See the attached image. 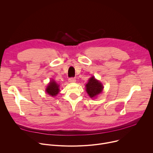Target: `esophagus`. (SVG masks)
Masks as SVG:
<instances>
[{
    "label": "esophagus",
    "mask_w": 153,
    "mask_h": 153,
    "mask_svg": "<svg viewBox=\"0 0 153 153\" xmlns=\"http://www.w3.org/2000/svg\"><path fill=\"white\" fill-rule=\"evenodd\" d=\"M68 81L69 82H75L76 81V79L75 78H69V80H68Z\"/></svg>",
    "instance_id": "obj_1"
}]
</instances>
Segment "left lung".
Wrapping results in <instances>:
<instances>
[{
	"label": "left lung",
	"instance_id": "1",
	"mask_svg": "<svg viewBox=\"0 0 153 153\" xmlns=\"http://www.w3.org/2000/svg\"><path fill=\"white\" fill-rule=\"evenodd\" d=\"M86 91L91 98H93L100 94L103 90L104 87L102 83L96 80L94 76H92L88 80L87 84L85 85Z\"/></svg>",
	"mask_w": 153,
	"mask_h": 153
}]
</instances>
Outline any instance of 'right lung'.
Segmentation results:
<instances>
[{
  "mask_svg": "<svg viewBox=\"0 0 153 153\" xmlns=\"http://www.w3.org/2000/svg\"><path fill=\"white\" fill-rule=\"evenodd\" d=\"M59 85L54 80H51L46 88V92L51 96H55L60 91Z\"/></svg>",
  "mask_w": 153,
  "mask_h": 153,
  "instance_id": "1",
  "label": "right lung"
}]
</instances>
